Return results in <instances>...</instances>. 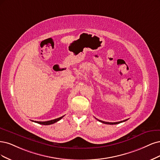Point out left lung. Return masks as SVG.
<instances>
[{
    "instance_id": "left-lung-1",
    "label": "left lung",
    "mask_w": 160,
    "mask_h": 160,
    "mask_svg": "<svg viewBox=\"0 0 160 160\" xmlns=\"http://www.w3.org/2000/svg\"><path fill=\"white\" fill-rule=\"evenodd\" d=\"M96 119L97 120H98L99 122H100L103 123H106V124H110V125H113V124H118V123H122V122H125V121L128 120H124L120 121V122H104V121H102V120H98L97 118H96Z\"/></svg>"
}]
</instances>
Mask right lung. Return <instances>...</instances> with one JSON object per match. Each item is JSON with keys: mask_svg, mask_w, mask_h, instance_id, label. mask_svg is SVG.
I'll return each instance as SVG.
<instances>
[{"mask_svg": "<svg viewBox=\"0 0 160 160\" xmlns=\"http://www.w3.org/2000/svg\"><path fill=\"white\" fill-rule=\"evenodd\" d=\"M63 117H64V116H62V117H60L58 118H56V119H54V120H52L46 121V122H37V121H34V122L38 123H39V124H42V125H50V124H52V123H54L56 122H57L58 121L60 120ZM32 121L34 122L33 120H32Z\"/></svg>", "mask_w": 160, "mask_h": 160, "instance_id": "add662e5", "label": "right lung"}]
</instances>
